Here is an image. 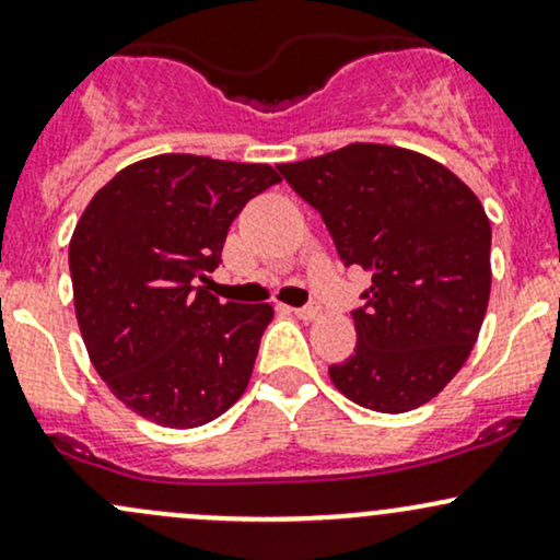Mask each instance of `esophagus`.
Segmentation results:
<instances>
[{"label":"esophagus","instance_id":"34e87169","mask_svg":"<svg viewBox=\"0 0 560 560\" xmlns=\"http://www.w3.org/2000/svg\"><path fill=\"white\" fill-rule=\"evenodd\" d=\"M293 315H296L299 320H315V317H320V304L296 306V310H293Z\"/></svg>","mask_w":560,"mask_h":560}]
</instances>
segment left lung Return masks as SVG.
<instances>
[{"instance_id": "left-lung-1", "label": "left lung", "mask_w": 560, "mask_h": 560, "mask_svg": "<svg viewBox=\"0 0 560 560\" xmlns=\"http://www.w3.org/2000/svg\"><path fill=\"white\" fill-rule=\"evenodd\" d=\"M326 221L345 267L371 272L352 310L358 347L328 369L358 406H424L465 365L491 293V224L441 162L384 143L278 165Z\"/></svg>"}]
</instances>
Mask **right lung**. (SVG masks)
<instances>
[{
  "label": "right lung",
  "instance_id": "obj_1",
  "mask_svg": "<svg viewBox=\"0 0 560 560\" xmlns=\"http://www.w3.org/2000/svg\"><path fill=\"white\" fill-rule=\"evenodd\" d=\"M269 165L158 154L119 171L69 243L74 310L98 376L162 427L213 422L248 387L269 304H221L200 282L219 267Z\"/></svg>",
  "mask_w": 560,
  "mask_h": 560
}]
</instances>
